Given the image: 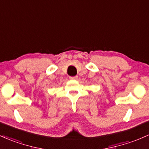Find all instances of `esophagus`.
I'll return each instance as SVG.
<instances>
[{
	"label": "esophagus",
	"mask_w": 149,
	"mask_h": 149,
	"mask_svg": "<svg viewBox=\"0 0 149 149\" xmlns=\"http://www.w3.org/2000/svg\"><path fill=\"white\" fill-rule=\"evenodd\" d=\"M78 76H70L69 78L71 80H77L78 79Z\"/></svg>",
	"instance_id": "esophagus-1"
}]
</instances>
